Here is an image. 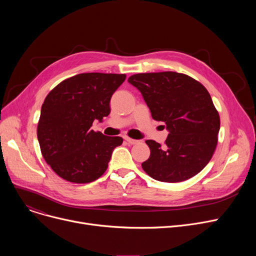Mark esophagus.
Wrapping results in <instances>:
<instances>
[{"label": "esophagus", "mask_w": 256, "mask_h": 256, "mask_svg": "<svg viewBox=\"0 0 256 256\" xmlns=\"http://www.w3.org/2000/svg\"><path fill=\"white\" fill-rule=\"evenodd\" d=\"M124 139H126V142H128L130 144H132V145H134V144H138L140 141L139 140H134V139H132V138H130V137H124Z\"/></svg>", "instance_id": "obj_1"}]
</instances>
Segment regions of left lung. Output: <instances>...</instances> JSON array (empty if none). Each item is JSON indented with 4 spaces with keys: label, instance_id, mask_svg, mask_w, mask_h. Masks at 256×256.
<instances>
[{
    "label": "left lung",
    "instance_id": "obj_1",
    "mask_svg": "<svg viewBox=\"0 0 256 256\" xmlns=\"http://www.w3.org/2000/svg\"><path fill=\"white\" fill-rule=\"evenodd\" d=\"M148 106L152 116L165 122V145L146 140L150 150L143 170L154 180L180 182L202 170L218 144L220 116L206 88L176 72L137 74L128 78Z\"/></svg>",
    "mask_w": 256,
    "mask_h": 256
}]
</instances>
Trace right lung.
Returning a JSON list of instances; mask_svg holds the SVG:
<instances>
[{"mask_svg": "<svg viewBox=\"0 0 256 256\" xmlns=\"http://www.w3.org/2000/svg\"><path fill=\"white\" fill-rule=\"evenodd\" d=\"M126 74L87 72L66 78L46 96L37 126L42 156L56 174L70 182L88 184L108 168L121 137L90 128L110 114L112 94Z\"/></svg>", "mask_w": 256, "mask_h": 256, "instance_id": "obj_1", "label": "right lung"}]
</instances>
